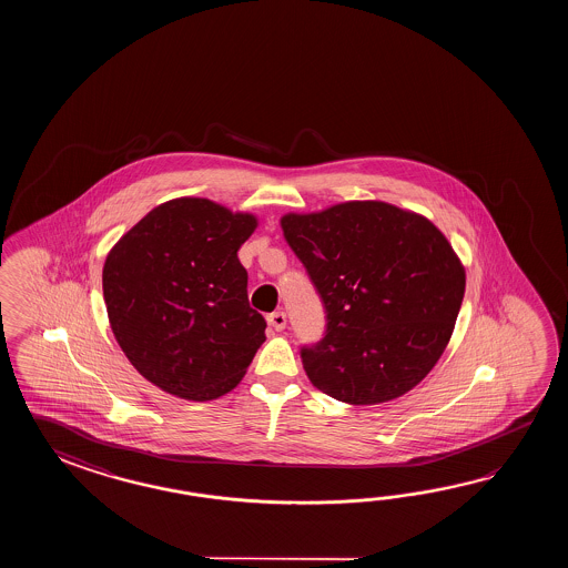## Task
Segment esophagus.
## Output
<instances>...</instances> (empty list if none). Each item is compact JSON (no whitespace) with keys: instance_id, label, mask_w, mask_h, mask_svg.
I'll list each match as a JSON object with an SVG mask.
<instances>
[{"instance_id":"34e87169","label":"esophagus","mask_w":568,"mask_h":568,"mask_svg":"<svg viewBox=\"0 0 568 568\" xmlns=\"http://www.w3.org/2000/svg\"><path fill=\"white\" fill-rule=\"evenodd\" d=\"M267 325L272 326L274 331H284L286 328V314L282 313V311L267 314Z\"/></svg>"}]
</instances>
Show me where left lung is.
<instances>
[{
	"mask_svg": "<svg viewBox=\"0 0 568 568\" xmlns=\"http://www.w3.org/2000/svg\"><path fill=\"white\" fill-rule=\"evenodd\" d=\"M280 225L325 304V337L301 351L313 386L353 406L418 386L447 349L465 296L447 237L384 201L288 213Z\"/></svg>",
	"mask_w": 568,
	"mask_h": 568,
	"instance_id": "1",
	"label": "left lung"
}]
</instances>
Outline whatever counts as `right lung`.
Segmentation results:
<instances>
[{
  "instance_id": "right-lung-1",
  "label": "right lung",
  "mask_w": 568,
  "mask_h": 568,
  "mask_svg": "<svg viewBox=\"0 0 568 568\" xmlns=\"http://www.w3.org/2000/svg\"><path fill=\"white\" fill-rule=\"evenodd\" d=\"M255 227L252 213L181 196L152 209L108 254L103 298L115 341L140 375L176 398L227 394L266 341L237 257Z\"/></svg>"
}]
</instances>
